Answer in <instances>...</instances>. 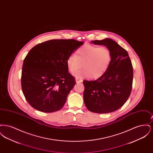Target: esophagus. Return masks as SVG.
I'll return each instance as SVG.
<instances>
[{
	"mask_svg": "<svg viewBox=\"0 0 153 153\" xmlns=\"http://www.w3.org/2000/svg\"><path fill=\"white\" fill-rule=\"evenodd\" d=\"M76 82H82V80L81 79L78 78V77H76Z\"/></svg>",
	"mask_w": 153,
	"mask_h": 153,
	"instance_id": "1",
	"label": "esophagus"
}]
</instances>
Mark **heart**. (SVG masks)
I'll use <instances>...</instances> for the list:
<instances>
[{"instance_id":"heart-1","label":"heart","mask_w":153,"mask_h":153,"mask_svg":"<svg viewBox=\"0 0 153 153\" xmlns=\"http://www.w3.org/2000/svg\"><path fill=\"white\" fill-rule=\"evenodd\" d=\"M111 59L112 53L107 47L86 44L68 58L66 65L70 73L74 74L82 64L83 69L76 73V77L98 79L106 72Z\"/></svg>"}]
</instances>
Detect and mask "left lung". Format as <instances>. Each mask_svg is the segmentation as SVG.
<instances>
[{"mask_svg": "<svg viewBox=\"0 0 153 153\" xmlns=\"http://www.w3.org/2000/svg\"><path fill=\"white\" fill-rule=\"evenodd\" d=\"M91 42L109 48L112 59L107 71L100 77L94 81H83L84 103L92 112H112L121 108L131 94L133 80L131 59L127 51L112 39L106 38Z\"/></svg>", "mask_w": 153, "mask_h": 153, "instance_id": "1", "label": "left lung"}]
</instances>
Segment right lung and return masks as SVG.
Masks as SVG:
<instances>
[{"instance_id": "right-lung-1", "label": "right lung", "mask_w": 153, "mask_h": 153, "mask_svg": "<svg viewBox=\"0 0 153 153\" xmlns=\"http://www.w3.org/2000/svg\"><path fill=\"white\" fill-rule=\"evenodd\" d=\"M83 44L73 39H52L30 51L22 66L21 85L32 107L48 113L62 108L76 84L66 61Z\"/></svg>"}]
</instances>
